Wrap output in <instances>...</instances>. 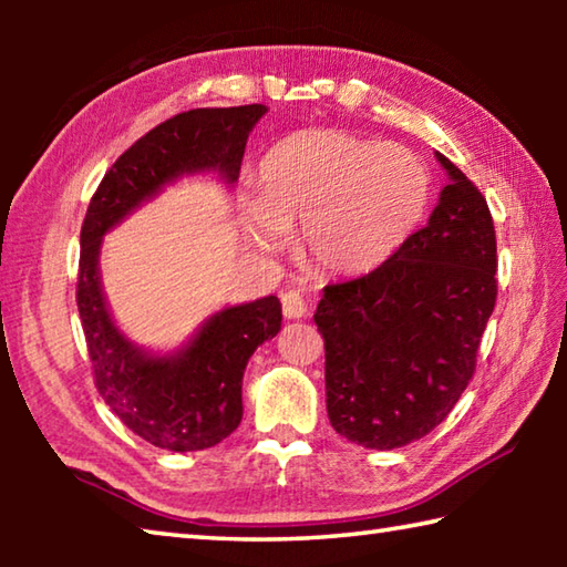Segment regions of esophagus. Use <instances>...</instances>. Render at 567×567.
Listing matches in <instances>:
<instances>
[{
	"label": "esophagus",
	"instance_id": "34e87169",
	"mask_svg": "<svg viewBox=\"0 0 567 567\" xmlns=\"http://www.w3.org/2000/svg\"><path fill=\"white\" fill-rule=\"evenodd\" d=\"M282 312L287 320H300L307 318V312H310V307H307L305 297L300 290H287L282 292Z\"/></svg>",
	"mask_w": 567,
	"mask_h": 567
}]
</instances>
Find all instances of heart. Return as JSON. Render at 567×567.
<instances>
[{"label":"heart","mask_w":567,"mask_h":567,"mask_svg":"<svg viewBox=\"0 0 567 567\" xmlns=\"http://www.w3.org/2000/svg\"><path fill=\"white\" fill-rule=\"evenodd\" d=\"M430 199L422 162L398 145L318 130L282 140L239 203L245 237L265 252L300 225L302 260L328 275H362L415 233Z\"/></svg>","instance_id":"obj_1"}]
</instances>
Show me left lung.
Listing matches in <instances>:
<instances>
[{"label": "left lung", "mask_w": 567, "mask_h": 567, "mask_svg": "<svg viewBox=\"0 0 567 567\" xmlns=\"http://www.w3.org/2000/svg\"><path fill=\"white\" fill-rule=\"evenodd\" d=\"M447 185L427 225L375 270L324 287L330 425L350 443L395 450L443 422L475 372L497 295V245L477 187L435 152Z\"/></svg>", "instance_id": "8db88e82"}]
</instances>
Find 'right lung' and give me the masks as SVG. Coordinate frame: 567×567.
<instances>
[{
    "mask_svg": "<svg viewBox=\"0 0 567 567\" xmlns=\"http://www.w3.org/2000/svg\"><path fill=\"white\" fill-rule=\"evenodd\" d=\"M265 112V104H245L189 110L162 122L110 167L82 225L76 307L94 382L134 435L172 453L213 447L235 433L243 420L245 368L280 332L282 305L267 295L223 307L177 350H147L112 318L100 275L102 239L182 177L215 175L233 187L249 132Z\"/></svg>",
    "mask_w": 567,
    "mask_h": 567,
    "instance_id": "add662e5",
    "label": "right lung"
}]
</instances>
